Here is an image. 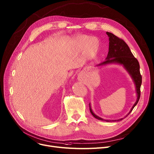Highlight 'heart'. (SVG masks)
<instances>
[{"label": "heart", "instance_id": "obj_1", "mask_svg": "<svg viewBox=\"0 0 154 154\" xmlns=\"http://www.w3.org/2000/svg\"><path fill=\"white\" fill-rule=\"evenodd\" d=\"M70 47L75 53L80 52L83 49L84 57L91 59L98 54L100 48L99 40L91 36L83 35L74 37L70 42Z\"/></svg>", "mask_w": 154, "mask_h": 154}]
</instances>
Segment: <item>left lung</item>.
<instances>
[{"label": "left lung", "mask_w": 154, "mask_h": 154, "mask_svg": "<svg viewBox=\"0 0 154 154\" xmlns=\"http://www.w3.org/2000/svg\"><path fill=\"white\" fill-rule=\"evenodd\" d=\"M106 34L109 37V48L107 57L106 60L101 63L97 65V66H102L110 63H118L122 64L125 68V69L130 74L132 77L134 83L135 84L136 92L137 94V101L134 103V106L132 107L130 112L128 115L132 111L133 109L138 103L140 97V86L142 84V75L140 72V65L137 60V59L134 56L131 52L130 48L128 45L125 43L124 40L120 38L114 34H113L110 32H107ZM90 111L92 115L96 119L100 120H106V122H111L114 120H103V119L97 116L94 113L92 112L91 105L89 104ZM127 115V116H128ZM126 116V117H127ZM123 119H120L116 120L115 121L122 120Z\"/></svg>", "instance_id": "obj_1"}]
</instances>
